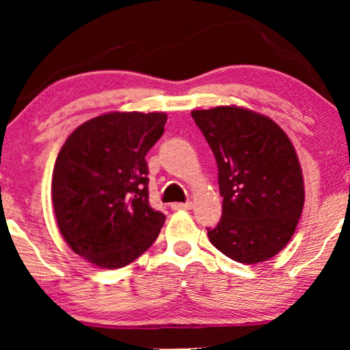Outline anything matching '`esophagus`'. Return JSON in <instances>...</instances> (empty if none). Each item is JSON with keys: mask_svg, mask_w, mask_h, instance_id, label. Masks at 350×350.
Here are the masks:
<instances>
[{"mask_svg": "<svg viewBox=\"0 0 350 350\" xmlns=\"http://www.w3.org/2000/svg\"><path fill=\"white\" fill-rule=\"evenodd\" d=\"M193 207V202H175L172 204V208L174 210H189Z\"/></svg>", "mask_w": 350, "mask_h": 350, "instance_id": "esophagus-1", "label": "esophagus"}]
</instances>
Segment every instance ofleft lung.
Wrapping results in <instances>:
<instances>
[{"instance_id": "obj_1", "label": "left lung", "mask_w": 350, "mask_h": 350, "mask_svg": "<svg viewBox=\"0 0 350 350\" xmlns=\"http://www.w3.org/2000/svg\"><path fill=\"white\" fill-rule=\"evenodd\" d=\"M191 116L218 165L223 215L207 228L210 242L243 265L269 260L288 243L304 205L290 138L272 119L239 107L196 109Z\"/></svg>"}]
</instances>
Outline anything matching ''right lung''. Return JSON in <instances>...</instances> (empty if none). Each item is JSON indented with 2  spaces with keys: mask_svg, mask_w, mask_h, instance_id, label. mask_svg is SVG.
Wrapping results in <instances>:
<instances>
[{
  "mask_svg": "<svg viewBox=\"0 0 350 350\" xmlns=\"http://www.w3.org/2000/svg\"><path fill=\"white\" fill-rule=\"evenodd\" d=\"M165 122V113L114 111L66 138L54 165L52 204L76 255L118 269L154 243L165 215L150 205L145 157Z\"/></svg>",
  "mask_w": 350,
  "mask_h": 350,
  "instance_id": "right-lung-1",
  "label": "right lung"
}]
</instances>
